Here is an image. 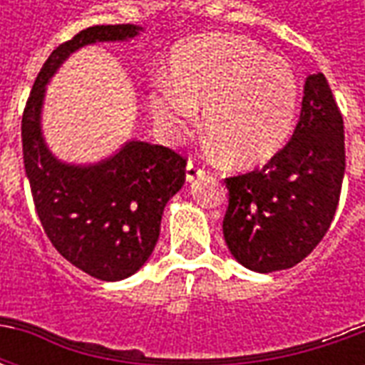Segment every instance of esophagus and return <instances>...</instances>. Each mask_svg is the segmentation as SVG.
I'll return each mask as SVG.
<instances>
[{
	"mask_svg": "<svg viewBox=\"0 0 365 365\" xmlns=\"http://www.w3.org/2000/svg\"><path fill=\"white\" fill-rule=\"evenodd\" d=\"M205 174V166L199 162V160L191 158L190 162H187V168H185V175H187V180L190 182H193L195 178H199V175Z\"/></svg>",
	"mask_w": 365,
	"mask_h": 365,
	"instance_id": "34e87169",
	"label": "esophagus"
}]
</instances>
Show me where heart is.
I'll return each mask as SVG.
<instances>
[{"label":"heart","instance_id":"obj_1","mask_svg":"<svg viewBox=\"0 0 365 365\" xmlns=\"http://www.w3.org/2000/svg\"><path fill=\"white\" fill-rule=\"evenodd\" d=\"M160 128L183 136L205 107V130L230 164L268 160L289 138L299 107V80L289 62L238 35H199L175 44L170 78L150 90Z\"/></svg>","mask_w":365,"mask_h":365}]
</instances>
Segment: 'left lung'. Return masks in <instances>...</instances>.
I'll return each mask as SVG.
<instances>
[{"label":"left lung","instance_id":"obj_1","mask_svg":"<svg viewBox=\"0 0 365 365\" xmlns=\"http://www.w3.org/2000/svg\"><path fill=\"white\" fill-rule=\"evenodd\" d=\"M344 120L324 74L307 78L297 127L264 168L227 178L222 235L245 268L269 274L313 252L336 213Z\"/></svg>","mask_w":365,"mask_h":365}]
</instances>
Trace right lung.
Wrapping results in <instances>:
<instances>
[{
    "label": "right lung",
    "instance_id": "add662e5",
    "mask_svg": "<svg viewBox=\"0 0 365 365\" xmlns=\"http://www.w3.org/2000/svg\"><path fill=\"white\" fill-rule=\"evenodd\" d=\"M136 25H96L56 46L36 76L21 119L23 162L33 203L52 246L72 266L103 282H119L144 266L160 237L168 199L185 182L187 158L158 144L130 140L96 166L62 164L44 146V86L86 44L127 41Z\"/></svg>",
    "mask_w": 365,
    "mask_h": 365
}]
</instances>
